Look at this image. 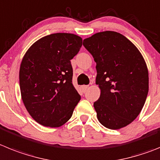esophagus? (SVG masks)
<instances>
[{"instance_id": "obj_1", "label": "esophagus", "mask_w": 160, "mask_h": 160, "mask_svg": "<svg viewBox=\"0 0 160 160\" xmlns=\"http://www.w3.org/2000/svg\"><path fill=\"white\" fill-rule=\"evenodd\" d=\"M88 88H89V86H82V90L83 92H86V90H87Z\"/></svg>"}]
</instances>
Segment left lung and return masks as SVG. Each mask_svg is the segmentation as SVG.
I'll use <instances>...</instances> for the list:
<instances>
[{"label":"left lung","instance_id":"left-lung-1","mask_svg":"<svg viewBox=\"0 0 160 160\" xmlns=\"http://www.w3.org/2000/svg\"><path fill=\"white\" fill-rule=\"evenodd\" d=\"M96 62V84L101 89L93 103L99 122L119 129L132 122L148 93V71L143 56L129 39L118 32H98L83 40Z\"/></svg>","mask_w":160,"mask_h":160}]
</instances>
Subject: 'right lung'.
Segmentation results:
<instances>
[{"mask_svg":"<svg viewBox=\"0 0 160 160\" xmlns=\"http://www.w3.org/2000/svg\"><path fill=\"white\" fill-rule=\"evenodd\" d=\"M82 45L81 37L55 33L31 46L22 59L20 87L22 100L36 122L47 127L62 126L81 99L72 84L70 60Z\"/></svg>","mask_w":160,"mask_h":160,"instance_id":"1","label":"right lung"}]
</instances>
